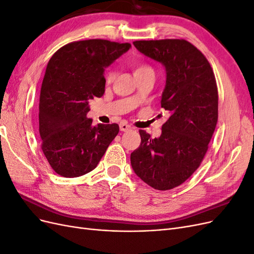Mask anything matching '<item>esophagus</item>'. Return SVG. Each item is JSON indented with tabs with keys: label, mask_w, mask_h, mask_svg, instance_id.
<instances>
[{
	"label": "esophagus",
	"mask_w": 254,
	"mask_h": 254,
	"mask_svg": "<svg viewBox=\"0 0 254 254\" xmlns=\"http://www.w3.org/2000/svg\"><path fill=\"white\" fill-rule=\"evenodd\" d=\"M120 129H121V131H127V130L130 129V126L127 124V123H121Z\"/></svg>",
	"instance_id": "obj_1"
}]
</instances>
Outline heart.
I'll return each instance as SVG.
<instances>
[{
	"label": "heart",
	"instance_id": "obj_1",
	"mask_svg": "<svg viewBox=\"0 0 254 254\" xmlns=\"http://www.w3.org/2000/svg\"><path fill=\"white\" fill-rule=\"evenodd\" d=\"M147 71H151V68L147 65H144V64H141V65H137L135 66L134 68V75H137V74H141V73H144V72H147ZM114 78V72L113 71H108L106 74V80L108 82H111Z\"/></svg>",
	"mask_w": 254,
	"mask_h": 254
}]
</instances>
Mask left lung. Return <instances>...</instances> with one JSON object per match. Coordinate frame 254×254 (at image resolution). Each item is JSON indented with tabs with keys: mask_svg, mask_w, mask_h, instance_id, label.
<instances>
[{
	"mask_svg": "<svg viewBox=\"0 0 254 254\" xmlns=\"http://www.w3.org/2000/svg\"><path fill=\"white\" fill-rule=\"evenodd\" d=\"M136 50L165 68L161 107L170 118L151 139L140 130L141 144L130 155L135 175L159 190L179 187L200 165L218 119V92L203 54L183 39L134 41Z\"/></svg>",
	"mask_w": 254,
	"mask_h": 254,
	"instance_id": "8db88e82",
	"label": "left lung"
}]
</instances>
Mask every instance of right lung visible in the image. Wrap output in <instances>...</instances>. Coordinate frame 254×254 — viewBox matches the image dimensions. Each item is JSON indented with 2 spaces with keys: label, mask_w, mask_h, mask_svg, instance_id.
Returning <instances> with one entry per match:
<instances>
[{
  "label": "right lung",
  "mask_w": 254,
  "mask_h": 254,
  "mask_svg": "<svg viewBox=\"0 0 254 254\" xmlns=\"http://www.w3.org/2000/svg\"><path fill=\"white\" fill-rule=\"evenodd\" d=\"M131 45L103 39L75 41L50 59L40 92L41 148L58 175L93 171L120 131L118 124H92L89 101L105 93V68Z\"/></svg>",
  "instance_id": "right-lung-1"
}]
</instances>
